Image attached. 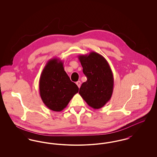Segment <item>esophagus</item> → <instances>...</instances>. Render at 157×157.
I'll list each match as a JSON object with an SVG mask.
<instances>
[{"mask_svg":"<svg viewBox=\"0 0 157 157\" xmlns=\"http://www.w3.org/2000/svg\"><path fill=\"white\" fill-rule=\"evenodd\" d=\"M76 85H78V86L79 87V88H80V86H81V81H78V82H76Z\"/></svg>","mask_w":157,"mask_h":157,"instance_id":"34e87169","label":"esophagus"}]
</instances>
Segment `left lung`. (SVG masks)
Here are the masks:
<instances>
[{
	"label": "left lung",
	"instance_id": "obj_1",
	"mask_svg": "<svg viewBox=\"0 0 157 157\" xmlns=\"http://www.w3.org/2000/svg\"><path fill=\"white\" fill-rule=\"evenodd\" d=\"M78 58L87 77L79 94L91 108L100 109L112 97L114 83L112 70L108 61L98 53L92 51Z\"/></svg>",
	"mask_w": 157,
	"mask_h": 157
}]
</instances>
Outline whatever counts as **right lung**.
<instances>
[{
	"label": "right lung",
	"mask_w": 157,
	"mask_h": 157,
	"mask_svg": "<svg viewBox=\"0 0 157 157\" xmlns=\"http://www.w3.org/2000/svg\"><path fill=\"white\" fill-rule=\"evenodd\" d=\"M62 60H49L39 79V93L44 104L51 110L60 112L67 107L71 99L79 91L64 70Z\"/></svg>",
	"instance_id": "1"
}]
</instances>
